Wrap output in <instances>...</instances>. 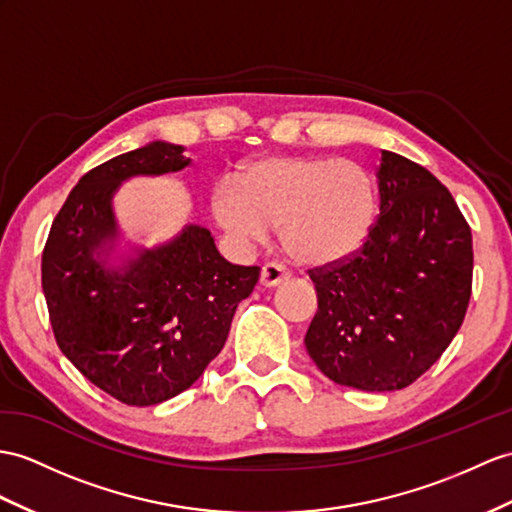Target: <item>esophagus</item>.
I'll use <instances>...</instances> for the list:
<instances>
[{
  "label": "esophagus",
  "mask_w": 512,
  "mask_h": 512,
  "mask_svg": "<svg viewBox=\"0 0 512 512\" xmlns=\"http://www.w3.org/2000/svg\"><path fill=\"white\" fill-rule=\"evenodd\" d=\"M289 276H291L289 269H286L282 263H267L263 271H260V282H263V286H276Z\"/></svg>",
  "instance_id": "esophagus-1"
}]
</instances>
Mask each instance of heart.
I'll return each mask as SVG.
<instances>
[{
  "label": "heart",
  "instance_id": "heart-1",
  "mask_svg": "<svg viewBox=\"0 0 512 512\" xmlns=\"http://www.w3.org/2000/svg\"><path fill=\"white\" fill-rule=\"evenodd\" d=\"M213 210L245 241H265L269 226H280L286 252L323 267L365 245L378 219V186L363 162L350 158L269 156L247 162L239 180H219Z\"/></svg>",
  "mask_w": 512,
  "mask_h": 512
}]
</instances>
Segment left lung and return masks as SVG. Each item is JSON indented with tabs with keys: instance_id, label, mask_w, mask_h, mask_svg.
<instances>
[{
	"instance_id": "1",
	"label": "left lung",
	"mask_w": 512,
	"mask_h": 512,
	"mask_svg": "<svg viewBox=\"0 0 512 512\" xmlns=\"http://www.w3.org/2000/svg\"><path fill=\"white\" fill-rule=\"evenodd\" d=\"M380 215L350 258L310 269L317 313L306 350L330 380L400 391L452 343L471 297V228L452 193L400 154L382 152Z\"/></svg>"
}]
</instances>
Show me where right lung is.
<instances>
[{
	"label": "right lung",
	"mask_w": 512,
	"mask_h": 512,
	"mask_svg": "<svg viewBox=\"0 0 512 512\" xmlns=\"http://www.w3.org/2000/svg\"><path fill=\"white\" fill-rule=\"evenodd\" d=\"M182 152L156 141L91 169L58 210L43 249V293L60 352L128 406L189 389L226 345L234 310L260 276V267L228 263L199 226L106 267L119 184L184 169L191 160Z\"/></svg>",
	"instance_id": "right-lung-1"
}]
</instances>
